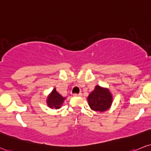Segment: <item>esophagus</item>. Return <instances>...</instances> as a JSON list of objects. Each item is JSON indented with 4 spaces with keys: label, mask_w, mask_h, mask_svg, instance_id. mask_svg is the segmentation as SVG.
I'll list each match as a JSON object with an SVG mask.
<instances>
[{
    "label": "esophagus",
    "mask_w": 151,
    "mask_h": 151,
    "mask_svg": "<svg viewBox=\"0 0 151 151\" xmlns=\"http://www.w3.org/2000/svg\"><path fill=\"white\" fill-rule=\"evenodd\" d=\"M73 96H81V93H74Z\"/></svg>",
    "instance_id": "esophagus-1"
}]
</instances>
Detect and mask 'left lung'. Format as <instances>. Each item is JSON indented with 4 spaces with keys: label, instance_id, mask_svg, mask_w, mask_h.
I'll return each instance as SVG.
<instances>
[{
    "label": "left lung",
    "instance_id": "left-lung-1",
    "mask_svg": "<svg viewBox=\"0 0 151 151\" xmlns=\"http://www.w3.org/2000/svg\"><path fill=\"white\" fill-rule=\"evenodd\" d=\"M87 100L91 109L98 112H105L111 106L112 96L108 88L98 85L88 95Z\"/></svg>",
    "mask_w": 151,
    "mask_h": 151
}]
</instances>
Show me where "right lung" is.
Returning <instances> with one entry per match:
<instances>
[{
	"mask_svg": "<svg viewBox=\"0 0 151 151\" xmlns=\"http://www.w3.org/2000/svg\"><path fill=\"white\" fill-rule=\"evenodd\" d=\"M65 100V98L58 93L55 88L47 98V105L50 108L59 109L61 108Z\"/></svg>",
	"mask_w": 151,
	"mask_h": 151,
	"instance_id": "add662e5",
	"label": "right lung"
}]
</instances>
